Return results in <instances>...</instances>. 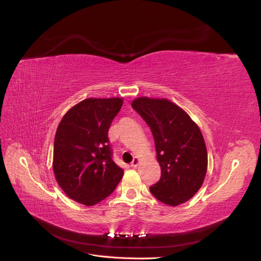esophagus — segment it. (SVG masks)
I'll list each match as a JSON object with an SVG mask.
<instances>
[{"label": "esophagus", "instance_id": "esophagus-1", "mask_svg": "<svg viewBox=\"0 0 261 261\" xmlns=\"http://www.w3.org/2000/svg\"><path fill=\"white\" fill-rule=\"evenodd\" d=\"M139 163H140V159L138 156H135V158H134V160L132 161V163H130V167L132 168H137Z\"/></svg>", "mask_w": 261, "mask_h": 261}]
</instances>
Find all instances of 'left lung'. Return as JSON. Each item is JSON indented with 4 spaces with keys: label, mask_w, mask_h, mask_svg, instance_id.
I'll use <instances>...</instances> for the list:
<instances>
[{
    "label": "left lung",
    "mask_w": 261,
    "mask_h": 261,
    "mask_svg": "<svg viewBox=\"0 0 261 261\" xmlns=\"http://www.w3.org/2000/svg\"><path fill=\"white\" fill-rule=\"evenodd\" d=\"M132 107L149 125L161 177L150 187L158 200L171 207L193 198L202 186L208 153L202 134L183 109L168 99L139 97Z\"/></svg>",
    "instance_id": "obj_1"
}]
</instances>
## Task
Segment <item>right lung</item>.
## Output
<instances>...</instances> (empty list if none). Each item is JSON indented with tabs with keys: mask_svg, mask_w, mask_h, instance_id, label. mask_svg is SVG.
<instances>
[{
	"mask_svg": "<svg viewBox=\"0 0 261 261\" xmlns=\"http://www.w3.org/2000/svg\"><path fill=\"white\" fill-rule=\"evenodd\" d=\"M122 98H88L70 108L54 138L53 171L70 199L93 206L120 183L124 171L112 160L108 132Z\"/></svg>",
	"mask_w": 261,
	"mask_h": 261,
	"instance_id": "1",
	"label": "right lung"
}]
</instances>
